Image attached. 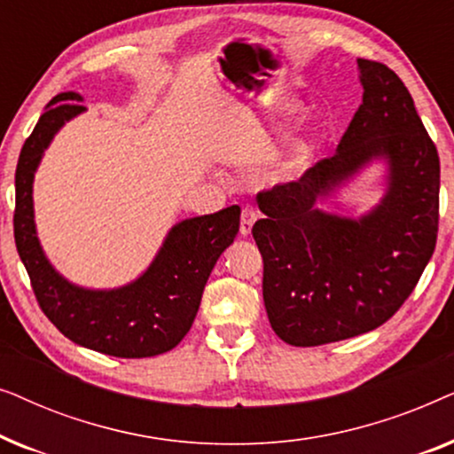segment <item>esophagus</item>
Masks as SVG:
<instances>
[{
	"instance_id": "1",
	"label": "esophagus",
	"mask_w": 454,
	"mask_h": 454,
	"mask_svg": "<svg viewBox=\"0 0 454 454\" xmlns=\"http://www.w3.org/2000/svg\"><path fill=\"white\" fill-rule=\"evenodd\" d=\"M256 219H258V213L254 208H250V207H246L244 210H241V221H239V233L244 235H250L252 233V227H254V223H256Z\"/></svg>"
}]
</instances>
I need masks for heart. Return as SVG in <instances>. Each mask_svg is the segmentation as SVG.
<instances>
[{
  "label": "heart",
  "mask_w": 454,
  "mask_h": 454,
  "mask_svg": "<svg viewBox=\"0 0 454 454\" xmlns=\"http://www.w3.org/2000/svg\"><path fill=\"white\" fill-rule=\"evenodd\" d=\"M287 111H294V109H287ZM308 151V140L306 138H297L291 142V148H289V157H287V167L285 169H294V167L300 163L303 154Z\"/></svg>",
  "instance_id": "1"
}]
</instances>
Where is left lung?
Wrapping results in <instances>:
<instances>
[{
    "instance_id": "8db88e82",
    "label": "left lung",
    "mask_w": 454,
    "mask_h": 454,
    "mask_svg": "<svg viewBox=\"0 0 454 454\" xmlns=\"http://www.w3.org/2000/svg\"><path fill=\"white\" fill-rule=\"evenodd\" d=\"M364 101L340 138L297 182L258 192L252 235L262 254V295L285 343L316 347L393 318L418 285L438 238L440 159L401 78L357 59ZM372 158H387L389 190L362 220L315 207Z\"/></svg>"
}]
</instances>
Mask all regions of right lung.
Listing matches in <instances>:
<instances>
[{
	"label": "right lung",
	"instance_id": "right-lung-1",
	"mask_svg": "<svg viewBox=\"0 0 454 454\" xmlns=\"http://www.w3.org/2000/svg\"><path fill=\"white\" fill-rule=\"evenodd\" d=\"M78 92H61L47 105L24 142L16 167L14 239L43 314L86 349L114 357H153L171 351L192 328L216 260L239 231V207L177 223L157 258L126 287L92 291L66 281L49 264L36 238L33 179L55 132L82 114Z\"/></svg>",
	"mask_w": 454,
	"mask_h": 454
}]
</instances>
